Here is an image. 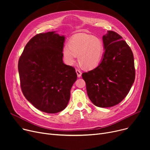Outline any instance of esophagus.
Returning a JSON list of instances; mask_svg holds the SVG:
<instances>
[{
    "label": "esophagus",
    "mask_w": 150,
    "mask_h": 150,
    "mask_svg": "<svg viewBox=\"0 0 150 150\" xmlns=\"http://www.w3.org/2000/svg\"><path fill=\"white\" fill-rule=\"evenodd\" d=\"M76 74H77V76H78V77H81V72L80 70H76Z\"/></svg>",
    "instance_id": "1"
}]
</instances>
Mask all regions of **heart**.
I'll use <instances>...</instances> for the list:
<instances>
[{
    "label": "heart",
    "mask_w": 150,
    "mask_h": 150,
    "mask_svg": "<svg viewBox=\"0 0 150 150\" xmlns=\"http://www.w3.org/2000/svg\"><path fill=\"white\" fill-rule=\"evenodd\" d=\"M68 47L62 50V56L66 64H74L76 57L80 64L85 69L96 68L104 54V44L101 39L90 35L77 34L70 39Z\"/></svg>",
    "instance_id": "obj_1"
}]
</instances>
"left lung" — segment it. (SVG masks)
Returning <instances> with one entry per match:
<instances>
[{
	"instance_id": "left-lung-1",
	"label": "left lung",
	"mask_w": 150,
	"mask_h": 150,
	"mask_svg": "<svg viewBox=\"0 0 150 150\" xmlns=\"http://www.w3.org/2000/svg\"><path fill=\"white\" fill-rule=\"evenodd\" d=\"M105 52L100 64L84 72L88 97L100 108L119 104L129 92L135 80L133 53L122 37L113 31L103 36Z\"/></svg>"
}]
</instances>
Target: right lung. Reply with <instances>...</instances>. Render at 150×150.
I'll list each match as a JSON object with an SVG mask.
<instances>
[{
    "label": "right lung",
    "mask_w": 150,
    "mask_h": 150,
    "mask_svg": "<svg viewBox=\"0 0 150 150\" xmlns=\"http://www.w3.org/2000/svg\"><path fill=\"white\" fill-rule=\"evenodd\" d=\"M65 38L56 31L38 34L27 44L19 59L23 96L46 113H57L66 108L77 79L75 69L62 61Z\"/></svg>",
    "instance_id": "add662e5"
}]
</instances>
